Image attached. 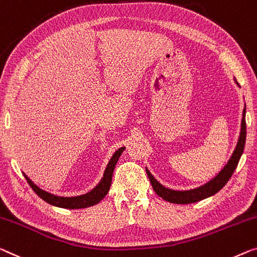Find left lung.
<instances>
[{"mask_svg": "<svg viewBox=\"0 0 257 257\" xmlns=\"http://www.w3.org/2000/svg\"><path fill=\"white\" fill-rule=\"evenodd\" d=\"M235 83L238 84V82ZM239 85V84H238ZM246 106H244L243 112H242V120H241V132L240 136L238 140V143H236V147L233 151L231 158L227 162L226 165L224 166L223 170H221L219 173H218L216 177L210 180L209 182H206L205 185L201 187H197V188L190 189V190H174L166 188L165 186H163L162 183L158 182L156 178L150 173V171L147 168V174L149 179H150V182L152 185L153 190L156 191V194L170 203H175V204H189V203H195L198 201L204 200L206 197H210L218 193L223 187L226 185L227 181L231 179L232 174L234 173L236 166H238V163L241 158V155H242L243 149H244V143H246Z\"/></svg>", "mask_w": 257, "mask_h": 257, "instance_id": "obj_1", "label": "left lung"}]
</instances>
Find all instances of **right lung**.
<instances>
[{
  "label": "right lung",
  "mask_w": 257,
  "mask_h": 257,
  "mask_svg": "<svg viewBox=\"0 0 257 257\" xmlns=\"http://www.w3.org/2000/svg\"><path fill=\"white\" fill-rule=\"evenodd\" d=\"M124 149H125L124 147H122L118 149V150H116L115 153H114L113 157L109 160L108 165L106 167V170L104 172V177H102V179L100 180V182H99L91 191H89V193L79 195V196L63 197V196H57V195H53L51 193H48V191H45L41 188H39L37 185H34L32 180H30L28 175L25 173L23 174H24L26 181L29 182L31 188L34 190V193H36L40 198H43L44 201L49 203V204L59 206V208H63V209L89 208V206L98 204V203L106 196L107 193H108V190L110 188V183H112L114 168H115L117 160L120 158L121 153L124 151Z\"/></svg>",
  "instance_id": "right-lung-1"
}]
</instances>
